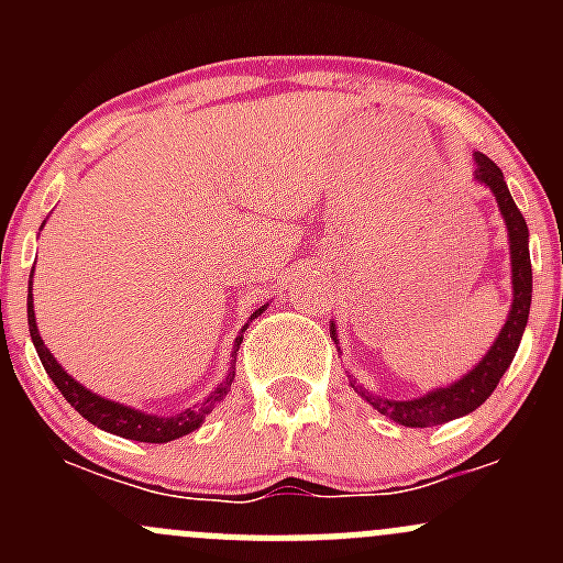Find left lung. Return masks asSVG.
<instances>
[{
	"label": "left lung",
	"mask_w": 563,
	"mask_h": 563,
	"mask_svg": "<svg viewBox=\"0 0 563 563\" xmlns=\"http://www.w3.org/2000/svg\"><path fill=\"white\" fill-rule=\"evenodd\" d=\"M476 172L474 179L482 181L493 190L496 196L498 209L504 214V223H507L509 234V255H512V310H509L507 323L498 332L496 343L490 345V351L485 354V360L474 367L471 373H465L463 378L450 387H441L428 391L422 397H413V400H387V397L371 395L367 389L354 387L371 402L373 408L384 413V417L395 419L397 424H406V428H433V424H444L450 419L465 417L474 408H479L487 397L493 395V389L498 387L501 376L507 373V367L512 365L515 351H518L520 338H523V329L528 323V308H531V255H528V225L520 214L518 203L512 201V192H509L507 181H504L501 168L490 161V157L474 152ZM329 334L334 338V327H329ZM338 343V340H334Z\"/></svg>",
	"instance_id": "obj_1"
}]
</instances>
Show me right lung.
I'll list each match as a JSON object with an SVG mask.
<instances>
[{"mask_svg":"<svg viewBox=\"0 0 563 563\" xmlns=\"http://www.w3.org/2000/svg\"><path fill=\"white\" fill-rule=\"evenodd\" d=\"M32 272H35V266H32ZM261 310L264 308L255 310L250 318L261 316ZM26 321H30V334H32V343H35L37 349L40 362H43L45 373H48L51 382L56 384V389L62 391V397H65V400L70 402V406L76 408L87 422L98 424V428L106 430V433L122 435V439H130V441H144V444H166V441L181 439V435L201 428L203 417H207V413L212 411V408L231 391V382H234V373H236V351H240V343H242V338L234 340V351H231L234 360H231L229 376L223 378V384H218V389H214L201 406L187 408V411L174 413V417H155V413L135 411V408L122 406V402H113L108 400V397L95 395V391L81 387L76 378L67 376L65 367L54 360V354H51V351L45 349L43 340H40L35 310H32V283H30V297H26Z\"/></svg>","mask_w":563,"mask_h":563,"instance_id":"add662e5","label":"right lung"}]
</instances>
